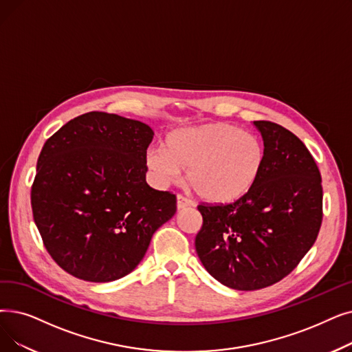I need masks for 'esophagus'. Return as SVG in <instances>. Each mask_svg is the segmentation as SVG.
Listing matches in <instances>:
<instances>
[{
  "mask_svg": "<svg viewBox=\"0 0 352 352\" xmlns=\"http://www.w3.org/2000/svg\"><path fill=\"white\" fill-rule=\"evenodd\" d=\"M187 207H192V201L184 195H177V210H184Z\"/></svg>",
  "mask_w": 352,
  "mask_h": 352,
  "instance_id": "1",
  "label": "esophagus"
}]
</instances>
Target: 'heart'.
<instances>
[{
    "label": "heart",
    "mask_w": 352,
    "mask_h": 352,
    "mask_svg": "<svg viewBox=\"0 0 352 352\" xmlns=\"http://www.w3.org/2000/svg\"><path fill=\"white\" fill-rule=\"evenodd\" d=\"M266 160L263 142L228 122L175 129L165 136L164 151L146 152V165L161 182L187 171L190 190L214 206L246 198L262 179Z\"/></svg>",
    "instance_id": "b5f03b06"
}]
</instances>
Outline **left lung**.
I'll return each mask as SVG.
<instances>
[{"label":"left lung","mask_w":352,"mask_h":352,"mask_svg":"<svg viewBox=\"0 0 352 352\" xmlns=\"http://www.w3.org/2000/svg\"><path fill=\"white\" fill-rule=\"evenodd\" d=\"M266 148L256 188L228 206L200 204L195 250L211 276L237 290L282 280L314 246L322 223V179L308 148L283 126L254 120Z\"/></svg>","instance_id":"8db88e82"}]
</instances>
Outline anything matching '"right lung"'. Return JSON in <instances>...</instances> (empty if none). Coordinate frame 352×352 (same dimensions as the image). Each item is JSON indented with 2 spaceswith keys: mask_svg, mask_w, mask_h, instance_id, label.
Returning <instances> with one entry per match:
<instances>
[{
  "mask_svg": "<svg viewBox=\"0 0 352 352\" xmlns=\"http://www.w3.org/2000/svg\"><path fill=\"white\" fill-rule=\"evenodd\" d=\"M152 138L144 122L89 112L45 141L33 217L44 248L72 276L98 283L126 276L175 214V195L146 184Z\"/></svg>",
  "mask_w": 352,
  "mask_h": 352,
  "instance_id": "1",
  "label": "right lung"
}]
</instances>
